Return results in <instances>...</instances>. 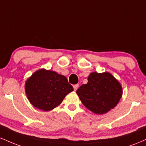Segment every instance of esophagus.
I'll list each match as a JSON object with an SVG mask.
<instances>
[{"mask_svg":"<svg viewBox=\"0 0 146 146\" xmlns=\"http://www.w3.org/2000/svg\"><path fill=\"white\" fill-rule=\"evenodd\" d=\"M78 87H79V84L73 85V88H74V90H77V89L78 88Z\"/></svg>","mask_w":146,"mask_h":146,"instance_id":"1","label":"esophagus"}]
</instances>
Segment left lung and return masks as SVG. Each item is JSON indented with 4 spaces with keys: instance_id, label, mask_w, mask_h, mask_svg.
Returning a JSON list of instances; mask_svg holds the SVG:
<instances>
[{
    "instance_id": "left-lung-1",
    "label": "left lung",
    "mask_w": 146,
    "mask_h": 146,
    "mask_svg": "<svg viewBox=\"0 0 146 146\" xmlns=\"http://www.w3.org/2000/svg\"><path fill=\"white\" fill-rule=\"evenodd\" d=\"M84 106L95 114H105L116 106L122 95L120 83L110 73H91L88 83L77 90Z\"/></svg>"
}]
</instances>
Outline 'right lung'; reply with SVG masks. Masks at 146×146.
Returning a JSON list of instances; mask_svg holds the SVG:
<instances>
[{
	"label": "right lung",
	"mask_w": 146,
	"mask_h": 146,
	"mask_svg": "<svg viewBox=\"0 0 146 146\" xmlns=\"http://www.w3.org/2000/svg\"><path fill=\"white\" fill-rule=\"evenodd\" d=\"M73 90L66 77L44 68L35 72L25 83V93L30 103L44 111L59 106Z\"/></svg>",
	"instance_id": "add662e5"
}]
</instances>
